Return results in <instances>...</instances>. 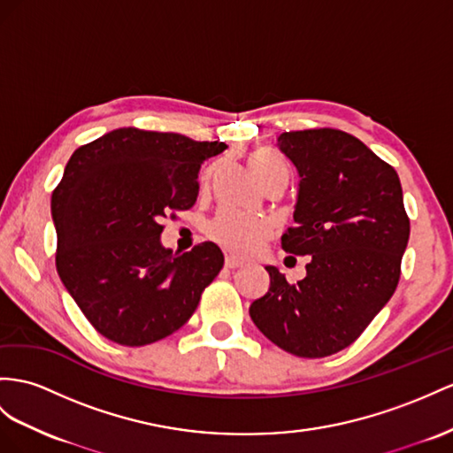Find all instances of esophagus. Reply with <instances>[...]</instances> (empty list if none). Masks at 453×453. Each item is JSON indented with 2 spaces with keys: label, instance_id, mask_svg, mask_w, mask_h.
Returning <instances> with one entry per match:
<instances>
[{
  "label": "esophagus",
  "instance_id": "34e87169",
  "mask_svg": "<svg viewBox=\"0 0 453 453\" xmlns=\"http://www.w3.org/2000/svg\"><path fill=\"white\" fill-rule=\"evenodd\" d=\"M239 265H242V260L234 257V254H226V268L234 270V268H239Z\"/></svg>",
  "mask_w": 453,
  "mask_h": 453
}]
</instances>
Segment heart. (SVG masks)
I'll return each instance as SVG.
<instances>
[{
    "instance_id": "1",
    "label": "heart",
    "mask_w": 453,
    "mask_h": 453,
    "mask_svg": "<svg viewBox=\"0 0 453 453\" xmlns=\"http://www.w3.org/2000/svg\"><path fill=\"white\" fill-rule=\"evenodd\" d=\"M249 165L260 181L280 172L288 173L285 160L265 153H252L249 157ZM208 235L229 250L247 254L258 249L264 239L270 235V224L257 214L235 211V208H222L208 226Z\"/></svg>"
}]
</instances>
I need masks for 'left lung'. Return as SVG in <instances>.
Listing matches in <instances>:
<instances>
[{
  "label": "left lung",
  "mask_w": 453,
  "mask_h": 453,
  "mask_svg": "<svg viewBox=\"0 0 453 453\" xmlns=\"http://www.w3.org/2000/svg\"><path fill=\"white\" fill-rule=\"evenodd\" d=\"M277 149L300 178L281 247L310 262L295 285L265 265L270 288L249 314L285 352L326 357L350 346L396 291L410 218L396 170L357 137L333 127L283 132Z\"/></svg>",
  "instance_id": "8db88e82"
}]
</instances>
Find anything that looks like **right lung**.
Masks as SVG:
<instances>
[{
  "mask_svg": "<svg viewBox=\"0 0 453 453\" xmlns=\"http://www.w3.org/2000/svg\"><path fill=\"white\" fill-rule=\"evenodd\" d=\"M222 142L119 127L78 147L51 195L57 272L88 321L109 341L145 346L168 337L199 306L224 265L206 241L173 254L165 219L199 195L203 162Z\"/></svg>",
  "mask_w": 453,
  "mask_h": 453,
  "instance_id": "right-lung-1",
  "label": "right lung"
}]
</instances>
